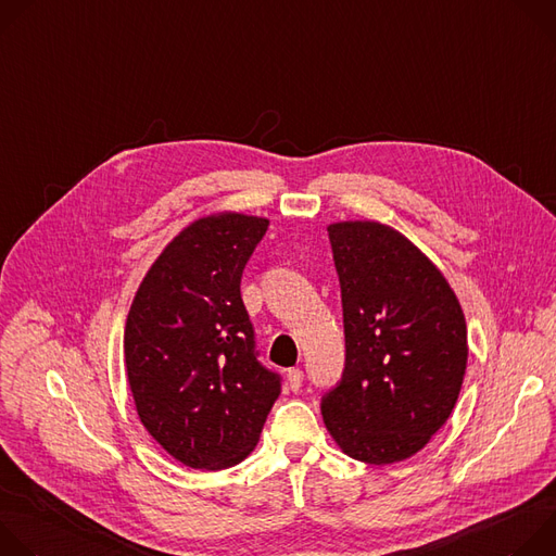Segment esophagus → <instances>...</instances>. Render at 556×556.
Segmentation results:
<instances>
[{"instance_id":"obj_1","label":"esophagus","mask_w":556,"mask_h":556,"mask_svg":"<svg viewBox=\"0 0 556 556\" xmlns=\"http://www.w3.org/2000/svg\"><path fill=\"white\" fill-rule=\"evenodd\" d=\"M288 384L292 391H299L301 384H303V371L299 367H292L288 369Z\"/></svg>"}]
</instances>
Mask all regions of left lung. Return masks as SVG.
Masks as SVG:
<instances>
[{
	"mask_svg": "<svg viewBox=\"0 0 556 556\" xmlns=\"http://www.w3.org/2000/svg\"><path fill=\"white\" fill-rule=\"evenodd\" d=\"M341 283L345 367L321 399L337 444L393 464L448 420L466 371V321L442 273L378 222L330 224Z\"/></svg>",
	"mask_w": 556,
	"mask_h": 556,
	"instance_id": "left-lung-1",
	"label": "left lung"
}]
</instances>
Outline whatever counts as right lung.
Returning <instances> with one entry per match:
<instances>
[{"mask_svg":"<svg viewBox=\"0 0 556 556\" xmlns=\"http://www.w3.org/2000/svg\"><path fill=\"white\" fill-rule=\"evenodd\" d=\"M268 219L193 222L144 275L125 326V365L140 422L191 468L240 464L281 393L260 361L242 273Z\"/></svg>","mask_w":556,"mask_h":556,"instance_id":"1","label":"right lung"}]
</instances>
